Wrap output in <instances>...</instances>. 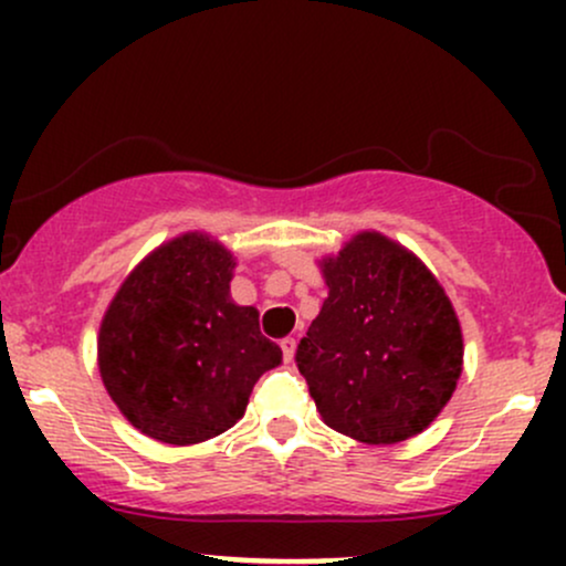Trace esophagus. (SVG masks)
Returning <instances> with one entry per match:
<instances>
[{
    "label": "esophagus",
    "mask_w": 566,
    "mask_h": 566,
    "mask_svg": "<svg viewBox=\"0 0 566 566\" xmlns=\"http://www.w3.org/2000/svg\"><path fill=\"white\" fill-rule=\"evenodd\" d=\"M279 346H282V354H284V361H287V365H292V359H295V337H284L282 343H279Z\"/></svg>",
    "instance_id": "34e87169"
}]
</instances>
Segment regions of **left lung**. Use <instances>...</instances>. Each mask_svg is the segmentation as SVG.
<instances>
[{
    "label": "left lung",
    "instance_id": "1",
    "mask_svg": "<svg viewBox=\"0 0 566 566\" xmlns=\"http://www.w3.org/2000/svg\"><path fill=\"white\" fill-rule=\"evenodd\" d=\"M319 271L329 292L295 361L322 420L365 444L418 437L463 373V329L444 287L380 231L354 233Z\"/></svg>",
    "mask_w": 566,
    "mask_h": 566
}]
</instances>
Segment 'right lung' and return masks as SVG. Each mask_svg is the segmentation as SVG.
<instances>
[{
    "mask_svg": "<svg viewBox=\"0 0 566 566\" xmlns=\"http://www.w3.org/2000/svg\"><path fill=\"white\" fill-rule=\"evenodd\" d=\"M237 258L205 231L159 244L129 271L97 333V369L119 412L161 444L229 431L252 386L282 365L258 308L231 301Z\"/></svg>",
    "mask_w": 566,
    "mask_h": 566,
    "instance_id": "1",
    "label": "right lung"
}]
</instances>
